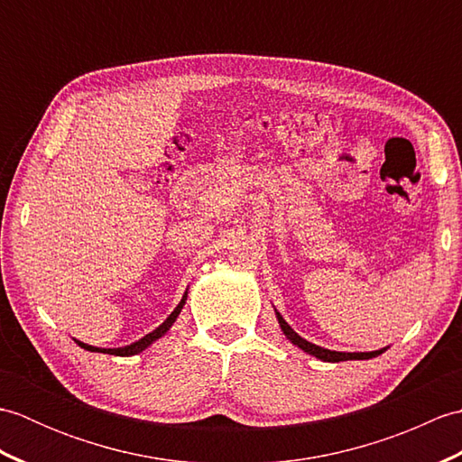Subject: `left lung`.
<instances>
[{
    "label": "left lung",
    "instance_id": "1",
    "mask_svg": "<svg viewBox=\"0 0 462 462\" xmlns=\"http://www.w3.org/2000/svg\"><path fill=\"white\" fill-rule=\"evenodd\" d=\"M276 318H278V323H280V328H282V331H283V336H286V337L293 343V346H298L301 351H306V353H310V356L318 357V359H321V361L337 363V361H349V359H373V357L381 356L383 351H387V347L377 349V351H357V353L331 351V349L319 347V346H316V343H311V341H308V339H303L301 336H298V333L288 326V321L280 316V311H276Z\"/></svg>",
    "mask_w": 462,
    "mask_h": 462
}]
</instances>
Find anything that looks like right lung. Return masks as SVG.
Wrapping results in <instances>:
<instances>
[{
    "instance_id": "obj_1",
    "label": "right lung",
    "mask_w": 462,
    "mask_h": 462,
    "mask_svg": "<svg viewBox=\"0 0 462 462\" xmlns=\"http://www.w3.org/2000/svg\"><path fill=\"white\" fill-rule=\"evenodd\" d=\"M186 298H189V291H184V296H182V300H180V303L179 306L174 308V311L171 313L169 318H166L159 328H156L154 331H151V333H146L144 337H141L139 341H134V343H131V346H125V347H113V349H106V347H95V346H87V343H83V341H77L75 339V343L79 347H83V349H87V351H95V353H109V356H119V357H131V356H136V353H141V351H144L146 347L151 346V343H154L156 339H161L166 331H169L171 328H172V323L176 321V318H179V313H180V310L184 308V303H186Z\"/></svg>"
}]
</instances>
